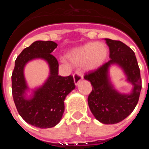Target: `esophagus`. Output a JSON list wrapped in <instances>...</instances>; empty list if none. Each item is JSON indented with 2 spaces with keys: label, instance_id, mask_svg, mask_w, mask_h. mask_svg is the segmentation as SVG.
<instances>
[{
  "label": "esophagus",
  "instance_id": "esophagus-1",
  "mask_svg": "<svg viewBox=\"0 0 149 149\" xmlns=\"http://www.w3.org/2000/svg\"><path fill=\"white\" fill-rule=\"evenodd\" d=\"M73 77H74V82L76 86H77V84L81 82V80H83V78H84L82 74H81V72H75V73L74 74Z\"/></svg>",
  "mask_w": 149,
  "mask_h": 149
}]
</instances>
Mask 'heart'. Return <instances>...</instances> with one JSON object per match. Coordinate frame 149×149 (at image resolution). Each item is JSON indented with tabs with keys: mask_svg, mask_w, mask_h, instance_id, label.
Instances as JSON below:
<instances>
[{
	"mask_svg": "<svg viewBox=\"0 0 149 149\" xmlns=\"http://www.w3.org/2000/svg\"><path fill=\"white\" fill-rule=\"evenodd\" d=\"M107 54L108 50L104 44L89 42L69 51L67 58L74 65L84 64L86 69L94 70L103 65Z\"/></svg>",
	"mask_w": 149,
	"mask_h": 149,
	"instance_id": "obj_1",
	"label": "heart"
}]
</instances>
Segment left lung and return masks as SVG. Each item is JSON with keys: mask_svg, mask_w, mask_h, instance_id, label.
Returning a JSON list of instances; mask_svg holds the SVG:
<instances>
[{"mask_svg": "<svg viewBox=\"0 0 149 149\" xmlns=\"http://www.w3.org/2000/svg\"><path fill=\"white\" fill-rule=\"evenodd\" d=\"M110 49V60L94 72L86 74L84 79L90 81L93 90L88 97V104L95 119L106 125L118 123L128 116L136 107L142 89L140 71L137 60L131 48L121 41L105 39ZM119 65L133 85L130 94H122L109 81V68Z\"/></svg>", "mask_w": 149, "mask_h": 149, "instance_id": "left-lung-1", "label": "left lung"}]
</instances>
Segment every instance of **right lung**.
Listing matches in <instances>:
<instances>
[{
  "label": "right lung",
  "mask_w": 149,
  "mask_h": 149,
  "mask_svg": "<svg viewBox=\"0 0 149 149\" xmlns=\"http://www.w3.org/2000/svg\"><path fill=\"white\" fill-rule=\"evenodd\" d=\"M56 47L57 44L52 41L34 42L18 55L12 74L13 97L18 113L26 122L39 128L54 127L60 122L65 110V97L75 88L72 75L62 77L58 74V61L51 54ZM34 58H42L48 63L50 75L43 86L27 99L28 88L23 68Z\"/></svg>",
  "instance_id": "1"
}]
</instances>
